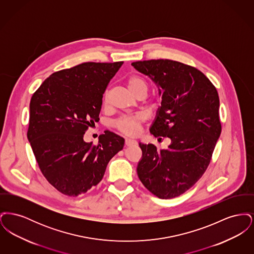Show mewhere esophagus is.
I'll return each mask as SVG.
<instances>
[{"mask_svg":"<svg viewBox=\"0 0 254 254\" xmlns=\"http://www.w3.org/2000/svg\"><path fill=\"white\" fill-rule=\"evenodd\" d=\"M137 144V142L135 141V140H133V139H126V145H136Z\"/></svg>","mask_w":254,"mask_h":254,"instance_id":"34e87169","label":"esophagus"}]
</instances>
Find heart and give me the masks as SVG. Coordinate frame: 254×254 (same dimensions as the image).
<instances>
[{
	"label": "heart",
	"instance_id": "b5f03b06",
	"mask_svg": "<svg viewBox=\"0 0 254 254\" xmlns=\"http://www.w3.org/2000/svg\"><path fill=\"white\" fill-rule=\"evenodd\" d=\"M127 85L128 90L132 93L133 95L137 94L140 91L147 92V85L145 80L138 76L132 75L127 78ZM109 98V90L105 92L104 95V104H107ZM144 121L143 115L137 114V115H130V116H123L120 117L117 121L115 122L116 128L124 134L127 135H136L139 132L140 126Z\"/></svg>",
	"mask_w": 254,
	"mask_h": 254
}]
</instances>
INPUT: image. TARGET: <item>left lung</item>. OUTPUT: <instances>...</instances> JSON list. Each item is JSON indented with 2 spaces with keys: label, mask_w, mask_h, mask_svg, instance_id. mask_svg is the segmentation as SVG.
Masks as SVG:
<instances>
[{
  "label": "left lung",
  "mask_w": 254,
  "mask_h": 254,
  "mask_svg": "<svg viewBox=\"0 0 254 254\" xmlns=\"http://www.w3.org/2000/svg\"><path fill=\"white\" fill-rule=\"evenodd\" d=\"M131 64L157 85L162 96L150 133L171 140L161 150L139 143L143 157L138 177L158 198L171 199L194 186L210 163L222 130L217 90L204 73L180 62L158 59Z\"/></svg>",
  "instance_id": "1"
}]
</instances>
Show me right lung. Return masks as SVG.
<instances>
[{"instance_id": "obj_1", "label": "right lung", "mask_w": 254, "mask_h": 254, "mask_svg": "<svg viewBox=\"0 0 254 254\" xmlns=\"http://www.w3.org/2000/svg\"><path fill=\"white\" fill-rule=\"evenodd\" d=\"M123 63L87 62L52 73L31 97L27 139L43 175L64 195L78 196L98 185L124 147L125 139L109 130L97 145L84 141Z\"/></svg>"}]
</instances>
